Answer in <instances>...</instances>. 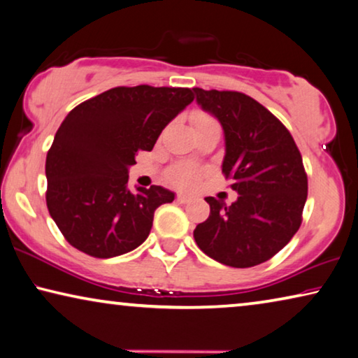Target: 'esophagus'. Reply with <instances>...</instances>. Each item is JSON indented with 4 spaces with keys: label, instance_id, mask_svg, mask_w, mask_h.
Listing matches in <instances>:
<instances>
[{
    "label": "esophagus",
    "instance_id": "34e87169",
    "mask_svg": "<svg viewBox=\"0 0 358 358\" xmlns=\"http://www.w3.org/2000/svg\"><path fill=\"white\" fill-rule=\"evenodd\" d=\"M177 201L180 202V204H188V202L191 201V197L183 194V193H180V194L177 196Z\"/></svg>",
    "mask_w": 358,
    "mask_h": 358
}]
</instances>
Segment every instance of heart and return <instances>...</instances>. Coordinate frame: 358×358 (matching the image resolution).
<instances>
[{
    "instance_id": "obj_1",
    "label": "heart",
    "mask_w": 358,
    "mask_h": 358,
    "mask_svg": "<svg viewBox=\"0 0 358 358\" xmlns=\"http://www.w3.org/2000/svg\"><path fill=\"white\" fill-rule=\"evenodd\" d=\"M191 120H193L196 128L217 125V122L213 120L210 115H207L206 112H194V114L191 115ZM197 178H199V170L191 167V165H180V167L173 169L172 172H170V180L180 186H185V188L193 186Z\"/></svg>"
}]
</instances>
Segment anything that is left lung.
Masks as SVG:
<instances>
[{"instance_id":"8db88e82","label":"left lung","mask_w":358,"mask_h":358,"mask_svg":"<svg viewBox=\"0 0 358 358\" xmlns=\"http://www.w3.org/2000/svg\"><path fill=\"white\" fill-rule=\"evenodd\" d=\"M202 110L220 122L225 136L222 172L231 177V206L206 197L210 215L194 230L202 252L223 265L264 264L299 230L307 201L302 156L286 127L250 96L193 88Z\"/></svg>"}]
</instances>
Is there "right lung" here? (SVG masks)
<instances>
[{
    "instance_id": "1",
    "label": "right lung",
    "mask_w": 358,
    "mask_h": 358,
    "mask_svg": "<svg viewBox=\"0 0 358 358\" xmlns=\"http://www.w3.org/2000/svg\"><path fill=\"white\" fill-rule=\"evenodd\" d=\"M193 99L189 88L117 87L69 112L46 156V206L73 248L110 259L146 241L154 212L175 193L130 191L128 169Z\"/></svg>"
}]
</instances>
